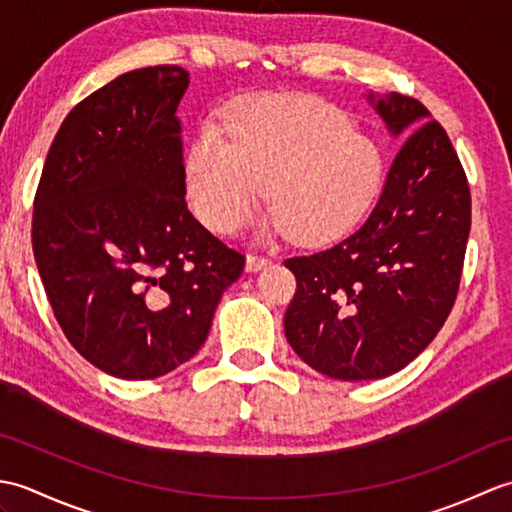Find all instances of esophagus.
<instances>
[{
	"label": "esophagus",
	"instance_id": "1",
	"mask_svg": "<svg viewBox=\"0 0 512 512\" xmlns=\"http://www.w3.org/2000/svg\"><path fill=\"white\" fill-rule=\"evenodd\" d=\"M270 264V259L264 255H248L246 257V270L248 273H257V270H262Z\"/></svg>",
	"mask_w": 512,
	"mask_h": 512
}]
</instances>
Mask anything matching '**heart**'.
Listing matches in <instances>:
<instances>
[{
  "mask_svg": "<svg viewBox=\"0 0 512 512\" xmlns=\"http://www.w3.org/2000/svg\"><path fill=\"white\" fill-rule=\"evenodd\" d=\"M226 140L206 127L184 162L195 215L217 233L273 213L301 244L350 231L374 204L383 156L339 107L308 94H257L228 107Z\"/></svg>",
  "mask_w": 512,
  "mask_h": 512,
  "instance_id": "obj_1",
  "label": "heart"
}]
</instances>
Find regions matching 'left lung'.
<instances>
[{"mask_svg": "<svg viewBox=\"0 0 512 512\" xmlns=\"http://www.w3.org/2000/svg\"><path fill=\"white\" fill-rule=\"evenodd\" d=\"M389 134L405 138L363 226L319 253L290 257L297 292L286 339L339 380L396 374L447 321L471 231V191L451 140L420 101L367 94Z\"/></svg>", "mask_w": 512, "mask_h": 512, "instance_id": "1", "label": "left lung"}]
</instances>
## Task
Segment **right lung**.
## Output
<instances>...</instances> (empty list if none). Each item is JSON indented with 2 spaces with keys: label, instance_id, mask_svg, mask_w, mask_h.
Masks as SVG:
<instances>
[{
  "label": "right lung",
  "instance_id": "add662e5",
  "mask_svg": "<svg viewBox=\"0 0 512 512\" xmlns=\"http://www.w3.org/2000/svg\"><path fill=\"white\" fill-rule=\"evenodd\" d=\"M189 72L116 76L65 116L35 195L32 250L63 334L125 380L165 376L200 350L244 255L187 209Z\"/></svg>",
  "mask_w": 512,
  "mask_h": 512
}]
</instances>
